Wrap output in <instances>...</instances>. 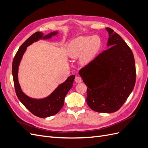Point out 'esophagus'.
<instances>
[{
  "instance_id": "1",
  "label": "esophagus",
  "mask_w": 148,
  "mask_h": 148,
  "mask_svg": "<svg viewBox=\"0 0 148 148\" xmlns=\"http://www.w3.org/2000/svg\"><path fill=\"white\" fill-rule=\"evenodd\" d=\"M75 82L77 83H81L82 82V78L80 77H78V76H77V77H75Z\"/></svg>"
}]
</instances>
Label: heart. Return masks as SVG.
Returning <instances> with one entry per match:
<instances>
[{
    "mask_svg": "<svg viewBox=\"0 0 148 148\" xmlns=\"http://www.w3.org/2000/svg\"><path fill=\"white\" fill-rule=\"evenodd\" d=\"M100 47L101 41L98 38L81 36L71 42L70 55L73 58L80 56L82 64H86L94 59Z\"/></svg>",
    "mask_w": 148,
    "mask_h": 148,
    "instance_id": "heart-1",
    "label": "heart"
}]
</instances>
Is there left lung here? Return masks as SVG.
<instances>
[{"instance_id": "obj_1", "label": "left lung", "mask_w": 148, "mask_h": 148, "mask_svg": "<svg viewBox=\"0 0 148 148\" xmlns=\"http://www.w3.org/2000/svg\"><path fill=\"white\" fill-rule=\"evenodd\" d=\"M107 50L79 71L88 86L86 102L94 111L115 112L132 92L136 82L135 62L132 49L110 28Z\"/></svg>"}]
</instances>
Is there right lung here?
<instances>
[{
  "instance_id": "1",
  "label": "right lung",
  "mask_w": 148,
  "mask_h": 148,
  "mask_svg": "<svg viewBox=\"0 0 148 148\" xmlns=\"http://www.w3.org/2000/svg\"><path fill=\"white\" fill-rule=\"evenodd\" d=\"M56 32L51 33L43 37L44 39L51 38L56 35ZM43 33L36 32L28 38L22 44L14 57L12 63V75L15 92L18 99L24 105L31 113L38 117L45 118L56 115L60 110L64 104V99L66 94L73 86V83L75 76L71 75L66 79V81L60 84L56 90L49 97L43 99H34L26 96L22 92L18 81V69L26 47L34 42L42 38Z\"/></svg>"
}]
</instances>
